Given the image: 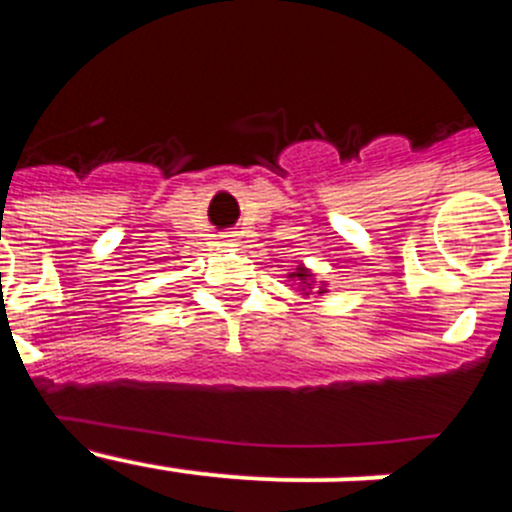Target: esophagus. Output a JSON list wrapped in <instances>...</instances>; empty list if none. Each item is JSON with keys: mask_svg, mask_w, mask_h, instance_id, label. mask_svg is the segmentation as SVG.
Returning <instances> with one entry per match:
<instances>
[{"mask_svg": "<svg viewBox=\"0 0 512 512\" xmlns=\"http://www.w3.org/2000/svg\"><path fill=\"white\" fill-rule=\"evenodd\" d=\"M223 241H225V243L235 241V233H223Z\"/></svg>", "mask_w": 512, "mask_h": 512, "instance_id": "34e87169", "label": "esophagus"}]
</instances>
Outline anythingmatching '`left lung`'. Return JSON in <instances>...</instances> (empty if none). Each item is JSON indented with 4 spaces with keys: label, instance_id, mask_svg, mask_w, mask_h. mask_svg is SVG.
I'll use <instances>...</instances> for the list:
<instances>
[{
    "label": "left lung",
    "instance_id": "obj_1",
    "mask_svg": "<svg viewBox=\"0 0 512 512\" xmlns=\"http://www.w3.org/2000/svg\"><path fill=\"white\" fill-rule=\"evenodd\" d=\"M292 277H297L302 284H305L307 289H310V284H307V282H310V271H307V269H297V274H292Z\"/></svg>",
    "mask_w": 512,
    "mask_h": 512
}]
</instances>
